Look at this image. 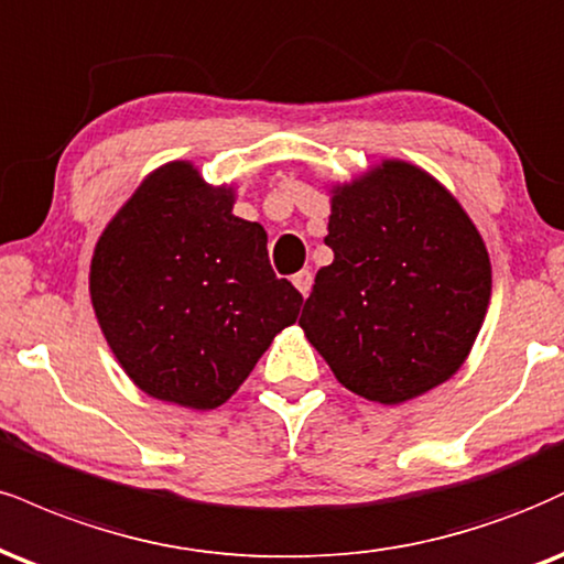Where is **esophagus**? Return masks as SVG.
<instances>
[{"mask_svg": "<svg viewBox=\"0 0 564 564\" xmlns=\"http://www.w3.org/2000/svg\"><path fill=\"white\" fill-rule=\"evenodd\" d=\"M294 286L300 289L302 296L310 294V289H312V273H310V270H300V273L294 275Z\"/></svg>", "mask_w": 564, "mask_h": 564, "instance_id": "esophagus-1", "label": "esophagus"}]
</instances>
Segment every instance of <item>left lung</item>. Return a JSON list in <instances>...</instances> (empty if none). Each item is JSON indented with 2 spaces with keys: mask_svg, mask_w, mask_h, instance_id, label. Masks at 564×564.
Masks as SVG:
<instances>
[{
  "mask_svg": "<svg viewBox=\"0 0 564 564\" xmlns=\"http://www.w3.org/2000/svg\"><path fill=\"white\" fill-rule=\"evenodd\" d=\"M325 243L300 325L336 381L402 404L463 368L491 300V262L476 223L441 183L383 160L330 188Z\"/></svg>",
  "mask_w": 564,
  "mask_h": 564,
  "instance_id": "8db88e82",
  "label": "left lung"
}]
</instances>
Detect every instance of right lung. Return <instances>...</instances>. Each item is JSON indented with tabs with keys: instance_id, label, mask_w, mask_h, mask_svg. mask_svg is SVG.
<instances>
[{
	"instance_id": "obj_1",
	"label": "right lung",
	"mask_w": 564,
	"mask_h": 564,
	"mask_svg": "<svg viewBox=\"0 0 564 564\" xmlns=\"http://www.w3.org/2000/svg\"><path fill=\"white\" fill-rule=\"evenodd\" d=\"M234 202V186L167 162L94 249L88 291L101 334L126 376L160 402H228L300 315L302 294L270 268L268 234L236 217Z\"/></svg>"
}]
</instances>
